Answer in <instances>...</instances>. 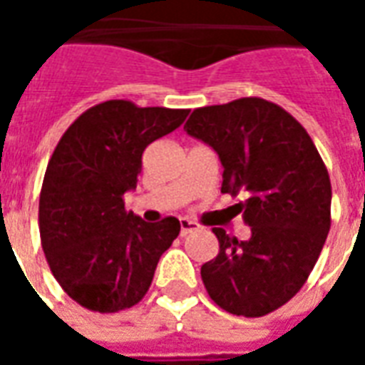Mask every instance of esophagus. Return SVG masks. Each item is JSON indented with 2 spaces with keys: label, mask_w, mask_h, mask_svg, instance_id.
I'll return each instance as SVG.
<instances>
[{
  "label": "esophagus",
  "mask_w": 365,
  "mask_h": 365,
  "mask_svg": "<svg viewBox=\"0 0 365 365\" xmlns=\"http://www.w3.org/2000/svg\"><path fill=\"white\" fill-rule=\"evenodd\" d=\"M199 229H201V227H199L197 222L190 221V219H180V232H182V237H185V235H190V232Z\"/></svg>",
  "instance_id": "esophagus-1"
}]
</instances>
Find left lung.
<instances>
[{"instance_id": "8db88e82", "label": "left lung", "mask_w": 365, "mask_h": 365, "mask_svg": "<svg viewBox=\"0 0 365 365\" xmlns=\"http://www.w3.org/2000/svg\"><path fill=\"white\" fill-rule=\"evenodd\" d=\"M187 135L213 148L222 193L242 195L250 238L215 227L219 254L201 266L209 297L227 313L264 317L285 305L319 260L330 230L329 170L303 125L262 97L193 109Z\"/></svg>"}]
</instances>
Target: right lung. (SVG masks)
I'll list each match as a JSON object with an SVG mask.
<instances>
[{
	"label": "right lung",
	"mask_w": 365,
	"mask_h": 365,
	"mask_svg": "<svg viewBox=\"0 0 365 365\" xmlns=\"http://www.w3.org/2000/svg\"><path fill=\"white\" fill-rule=\"evenodd\" d=\"M187 113L111 99L83 111L56 144L38 199V230L52 275L78 305L119 313L146 295L180 221L144 222L123 197L136 187L146 146Z\"/></svg>",
	"instance_id": "add662e5"
}]
</instances>
